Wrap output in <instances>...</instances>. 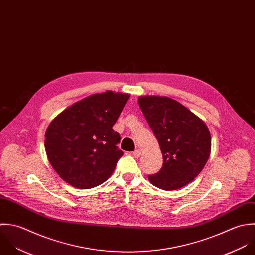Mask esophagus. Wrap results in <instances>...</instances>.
Masks as SVG:
<instances>
[{
    "mask_svg": "<svg viewBox=\"0 0 255 255\" xmlns=\"http://www.w3.org/2000/svg\"><path fill=\"white\" fill-rule=\"evenodd\" d=\"M140 154H141V152H140V150H139V149H136L135 151H133V152H132V156H133V157H135V158H138V157L140 156Z\"/></svg>",
    "mask_w": 255,
    "mask_h": 255,
    "instance_id": "obj_1",
    "label": "esophagus"
}]
</instances>
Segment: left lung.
Listing matches in <instances>:
<instances>
[{
  "instance_id": "1",
  "label": "left lung",
  "mask_w": 255,
  "mask_h": 255,
  "mask_svg": "<svg viewBox=\"0 0 255 255\" xmlns=\"http://www.w3.org/2000/svg\"><path fill=\"white\" fill-rule=\"evenodd\" d=\"M138 105L163 156L161 169L149 175V181L166 191L184 187L199 175L209 159L211 134L207 126L168 97H139Z\"/></svg>"
}]
</instances>
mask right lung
<instances>
[{
    "label": "right lung",
    "instance_id": "add662e5",
    "mask_svg": "<svg viewBox=\"0 0 255 255\" xmlns=\"http://www.w3.org/2000/svg\"><path fill=\"white\" fill-rule=\"evenodd\" d=\"M128 94L107 91L68 107L48 126L44 146L58 175L79 189L104 183L114 172L124 152L121 136L112 128Z\"/></svg>",
    "mask_w": 255,
    "mask_h": 255
}]
</instances>
